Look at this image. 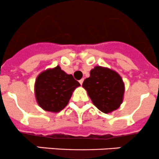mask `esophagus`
I'll use <instances>...</instances> for the list:
<instances>
[{
    "mask_svg": "<svg viewBox=\"0 0 159 159\" xmlns=\"http://www.w3.org/2000/svg\"><path fill=\"white\" fill-rule=\"evenodd\" d=\"M83 81H84V80H83V79H81V80H80V81H79V82H80V84H81V85H82V84H83Z\"/></svg>",
    "mask_w": 159,
    "mask_h": 159,
    "instance_id": "34e87169",
    "label": "esophagus"
}]
</instances>
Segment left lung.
<instances>
[{
  "label": "left lung",
  "mask_w": 159,
  "mask_h": 159,
  "mask_svg": "<svg viewBox=\"0 0 159 159\" xmlns=\"http://www.w3.org/2000/svg\"><path fill=\"white\" fill-rule=\"evenodd\" d=\"M90 76L83 83L93 103L104 114H109L120 107L124 100L125 86L121 76L107 67L97 66Z\"/></svg>",
  "instance_id": "left-lung-1"
}]
</instances>
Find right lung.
I'll return each instance as SVG.
<instances>
[{
	"label": "right lung",
	"instance_id": "1",
	"mask_svg": "<svg viewBox=\"0 0 159 159\" xmlns=\"http://www.w3.org/2000/svg\"><path fill=\"white\" fill-rule=\"evenodd\" d=\"M80 86L79 82L61 70L59 66L47 69L35 80L36 101L44 111L58 113L66 107L73 91Z\"/></svg>",
	"mask_w": 159,
	"mask_h": 159
}]
</instances>
